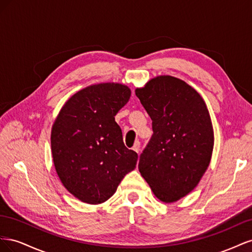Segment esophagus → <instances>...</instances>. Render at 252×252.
I'll list each match as a JSON object with an SVG mask.
<instances>
[{
  "label": "esophagus",
  "mask_w": 252,
  "mask_h": 252,
  "mask_svg": "<svg viewBox=\"0 0 252 252\" xmlns=\"http://www.w3.org/2000/svg\"><path fill=\"white\" fill-rule=\"evenodd\" d=\"M140 147H141V143L140 142H135L134 143V145H133V147H132V149L135 151V152H140Z\"/></svg>",
  "instance_id": "obj_1"
}]
</instances>
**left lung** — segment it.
I'll use <instances>...</instances> for the list:
<instances>
[{"label":"left lung","mask_w":252,"mask_h":252,"mask_svg":"<svg viewBox=\"0 0 252 252\" xmlns=\"http://www.w3.org/2000/svg\"><path fill=\"white\" fill-rule=\"evenodd\" d=\"M135 94L152 120L139 170L158 200L172 203L192 191L207 170L213 128L202 96L170 75L151 79Z\"/></svg>","instance_id":"8db88e82"}]
</instances>
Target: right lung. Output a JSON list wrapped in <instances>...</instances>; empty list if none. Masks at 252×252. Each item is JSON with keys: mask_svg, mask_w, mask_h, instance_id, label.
Instances as JSON below:
<instances>
[{"mask_svg": "<svg viewBox=\"0 0 252 252\" xmlns=\"http://www.w3.org/2000/svg\"><path fill=\"white\" fill-rule=\"evenodd\" d=\"M122 84L103 83L73 94L51 129V151L64 187L80 201L101 204L135 168L138 154L123 142L114 121L130 97Z\"/></svg>", "mask_w": 252, "mask_h": 252, "instance_id": "1", "label": "right lung"}]
</instances>
